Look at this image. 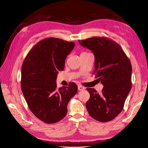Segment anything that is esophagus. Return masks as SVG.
<instances>
[{"instance_id": "esophagus-1", "label": "esophagus", "mask_w": 148, "mask_h": 148, "mask_svg": "<svg viewBox=\"0 0 148 148\" xmlns=\"http://www.w3.org/2000/svg\"><path fill=\"white\" fill-rule=\"evenodd\" d=\"M78 89L79 91H83V90H84L85 88L83 86H78Z\"/></svg>"}]
</instances>
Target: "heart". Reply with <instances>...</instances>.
Returning a JSON list of instances; mask_svg holds the SVG:
<instances>
[{
	"instance_id": "obj_1",
	"label": "heart",
	"mask_w": 148,
	"mask_h": 148,
	"mask_svg": "<svg viewBox=\"0 0 148 148\" xmlns=\"http://www.w3.org/2000/svg\"><path fill=\"white\" fill-rule=\"evenodd\" d=\"M83 53H84V52H83Z\"/></svg>"
}]
</instances>
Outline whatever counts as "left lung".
<instances>
[{
    "label": "left lung",
    "mask_w": 148,
    "mask_h": 148,
    "mask_svg": "<svg viewBox=\"0 0 148 148\" xmlns=\"http://www.w3.org/2000/svg\"><path fill=\"white\" fill-rule=\"evenodd\" d=\"M79 43L95 57L96 78L103 84L101 93L87 88L90 94L86 107L89 115L101 122L114 119L122 112L132 88V67L119 44L105 37H93Z\"/></svg>",
    "instance_id": "1"
}]
</instances>
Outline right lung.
Segmentation results:
<instances>
[{"label":"right lung","mask_w":148,"mask_h":148,"mask_svg":"<svg viewBox=\"0 0 148 148\" xmlns=\"http://www.w3.org/2000/svg\"><path fill=\"white\" fill-rule=\"evenodd\" d=\"M75 47L73 42L49 38L38 42L26 56L21 67V87L32 113L47 123L65 117L69 101L78 86L57 88L58 71L64 69L65 60Z\"/></svg>","instance_id":"1"}]
</instances>
